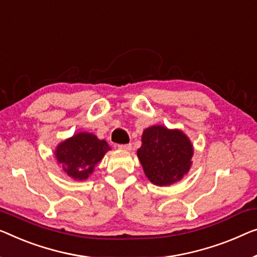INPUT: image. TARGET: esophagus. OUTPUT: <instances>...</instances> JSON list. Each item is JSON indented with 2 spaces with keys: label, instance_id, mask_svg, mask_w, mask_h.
<instances>
[{
  "label": "esophagus",
  "instance_id": "esophagus-1",
  "mask_svg": "<svg viewBox=\"0 0 257 257\" xmlns=\"http://www.w3.org/2000/svg\"><path fill=\"white\" fill-rule=\"evenodd\" d=\"M117 148L120 149V150H124V151H128L132 149V144H120L117 145Z\"/></svg>",
  "mask_w": 257,
  "mask_h": 257
}]
</instances>
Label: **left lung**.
I'll return each mask as SVG.
<instances>
[{
	"instance_id": "8db88e82",
	"label": "left lung",
	"mask_w": 257,
	"mask_h": 257,
	"mask_svg": "<svg viewBox=\"0 0 257 257\" xmlns=\"http://www.w3.org/2000/svg\"><path fill=\"white\" fill-rule=\"evenodd\" d=\"M142 143L137 156L145 175L155 185H172L189 171L193 145L180 130L153 125L144 130Z\"/></svg>"
}]
</instances>
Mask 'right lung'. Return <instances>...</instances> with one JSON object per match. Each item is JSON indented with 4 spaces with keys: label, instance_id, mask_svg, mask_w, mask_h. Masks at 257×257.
<instances>
[{
    "label": "right lung",
    "instance_id": "obj_1",
    "mask_svg": "<svg viewBox=\"0 0 257 257\" xmlns=\"http://www.w3.org/2000/svg\"><path fill=\"white\" fill-rule=\"evenodd\" d=\"M109 149L106 141L98 140L89 133H79L62 142L55 156L69 177L85 180Z\"/></svg>",
    "mask_w": 257,
    "mask_h": 257
}]
</instances>
